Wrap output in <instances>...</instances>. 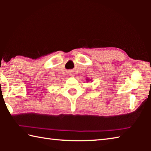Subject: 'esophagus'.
I'll use <instances>...</instances> for the list:
<instances>
[{
	"label": "esophagus",
	"instance_id": "34e87169",
	"mask_svg": "<svg viewBox=\"0 0 151 151\" xmlns=\"http://www.w3.org/2000/svg\"><path fill=\"white\" fill-rule=\"evenodd\" d=\"M69 74H70V75H74L73 71H70V72H69Z\"/></svg>",
	"mask_w": 151,
	"mask_h": 151
}]
</instances>
